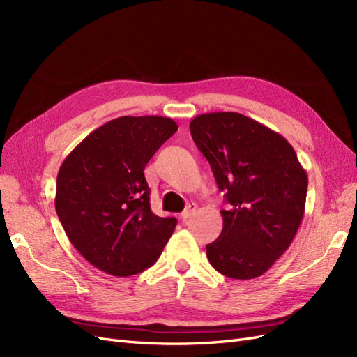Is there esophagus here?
<instances>
[{
	"label": "esophagus",
	"instance_id": "esophagus-1",
	"mask_svg": "<svg viewBox=\"0 0 357 357\" xmlns=\"http://www.w3.org/2000/svg\"><path fill=\"white\" fill-rule=\"evenodd\" d=\"M197 213V204H189L188 207L183 210V213H181V219L183 220H188V219H190L193 214Z\"/></svg>",
	"mask_w": 357,
	"mask_h": 357
}]
</instances>
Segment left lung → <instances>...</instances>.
I'll list each match as a JSON object with an SVG mask.
<instances>
[{"mask_svg":"<svg viewBox=\"0 0 357 357\" xmlns=\"http://www.w3.org/2000/svg\"><path fill=\"white\" fill-rule=\"evenodd\" d=\"M190 135L228 202L223 229L207 244L215 271L250 280L282 256L302 222L308 177L294 147L273 129L234 112L205 113Z\"/></svg>","mask_w":357,"mask_h":357,"instance_id":"left-lung-1","label":"left lung"}]
</instances>
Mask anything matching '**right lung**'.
<instances>
[{"instance_id": "obj_1", "label": "right lung", "mask_w": 357, "mask_h": 357, "mask_svg": "<svg viewBox=\"0 0 357 357\" xmlns=\"http://www.w3.org/2000/svg\"><path fill=\"white\" fill-rule=\"evenodd\" d=\"M178 126L169 117L122 116L95 129L62 162L55 208L71 244L101 271L128 277L152 266L176 218L150 208L147 162Z\"/></svg>"}]
</instances>
